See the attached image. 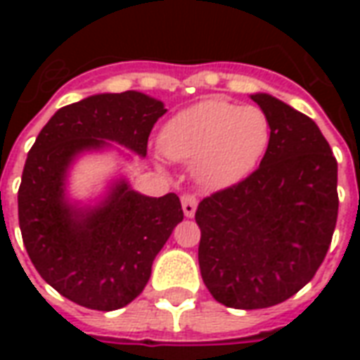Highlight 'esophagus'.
Instances as JSON below:
<instances>
[{
  "label": "esophagus",
  "instance_id": "1",
  "mask_svg": "<svg viewBox=\"0 0 360 360\" xmlns=\"http://www.w3.org/2000/svg\"><path fill=\"white\" fill-rule=\"evenodd\" d=\"M181 206H183V214L187 218H193L196 212V206H198V200H196L195 195H183L181 196Z\"/></svg>",
  "mask_w": 360,
  "mask_h": 360
}]
</instances>
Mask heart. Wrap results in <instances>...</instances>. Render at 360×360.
Here are the masks:
<instances>
[{
    "mask_svg": "<svg viewBox=\"0 0 360 360\" xmlns=\"http://www.w3.org/2000/svg\"><path fill=\"white\" fill-rule=\"evenodd\" d=\"M270 121L258 105L204 100L172 117L160 133V148L175 162L193 164L204 188L245 179L268 150Z\"/></svg>",
    "mask_w": 360,
    "mask_h": 360,
    "instance_id": "1",
    "label": "heart"
}]
</instances>
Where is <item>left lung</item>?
<instances>
[{
  "label": "left lung",
  "instance_id": "8db88e82",
  "mask_svg": "<svg viewBox=\"0 0 360 360\" xmlns=\"http://www.w3.org/2000/svg\"><path fill=\"white\" fill-rule=\"evenodd\" d=\"M270 121L257 172L196 208L198 264L212 297L268 309L314 278L338 221V162L318 125L270 94H252Z\"/></svg>",
  "mask_w": 360,
  "mask_h": 360
}]
</instances>
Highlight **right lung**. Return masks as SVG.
Listing matches in <instances>:
<instances>
[{
  "instance_id": "obj_1",
  "label": "right lung",
  "mask_w": 360,
  "mask_h": 360,
  "mask_svg": "<svg viewBox=\"0 0 360 360\" xmlns=\"http://www.w3.org/2000/svg\"><path fill=\"white\" fill-rule=\"evenodd\" d=\"M164 103L127 90L96 94L53 113L28 152L19 187V226L32 264L58 293L92 310H117L146 287L152 262L183 219L175 193L144 196L115 181L96 206L65 195L79 154L117 142L146 156Z\"/></svg>"
}]
</instances>
